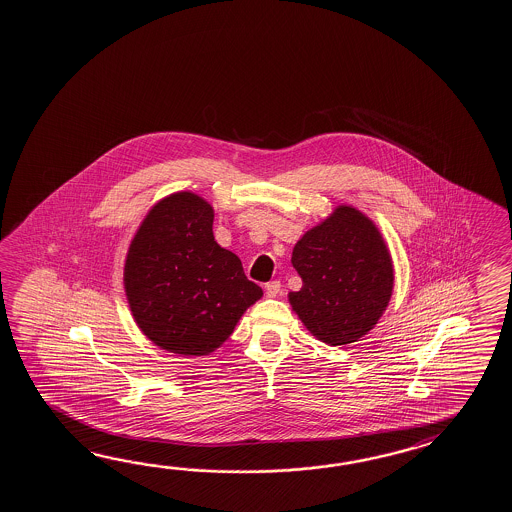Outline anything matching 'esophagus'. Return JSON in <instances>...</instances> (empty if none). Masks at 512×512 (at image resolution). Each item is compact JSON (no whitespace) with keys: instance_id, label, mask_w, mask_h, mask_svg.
I'll return each instance as SVG.
<instances>
[{"instance_id":"1","label":"esophagus","mask_w":512,"mask_h":512,"mask_svg":"<svg viewBox=\"0 0 512 512\" xmlns=\"http://www.w3.org/2000/svg\"><path fill=\"white\" fill-rule=\"evenodd\" d=\"M280 291H282V284H280L278 280H273V282H267V284H265V293H267V297L269 298L278 297Z\"/></svg>"}]
</instances>
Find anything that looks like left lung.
Segmentation results:
<instances>
[{
	"label": "left lung",
	"mask_w": 512,
	"mask_h": 512,
	"mask_svg": "<svg viewBox=\"0 0 512 512\" xmlns=\"http://www.w3.org/2000/svg\"><path fill=\"white\" fill-rule=\"evenodd\" d=\"M300 291L291 308L322 343L348 345L370 332L393 293L391 254L380 230L352 206H339L293 249Z\"/></svg>",
	"instance_id": "1"
}]
</instances>
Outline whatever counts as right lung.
I'll list each match as a JSON object with an SVG mask.
<instances>
[{"mask_svg": "<svg viewBox=\"0 0 512 512\" xmlns=\"http://www.w3.org/2000/svg\"><path fill=\"white\" fill-rule=\"evenodd\" d=\"M212 206L190 191L173 193L143 219L125 262L132 317L156 346L206 356L223 345L262 287L234 252L217 245Z\"/></svg>", "mask_w": 512, "mask_h": 512, "instance_id": "obj_1", "label": "right lung"}]
</instances>
